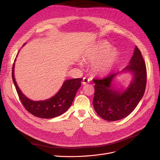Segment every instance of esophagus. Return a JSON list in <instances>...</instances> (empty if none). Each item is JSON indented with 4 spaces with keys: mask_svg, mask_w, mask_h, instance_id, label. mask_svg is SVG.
Masks as SVG:
<instances>
[{
    "mask_svg": "<svg viewBox=\"0 0 160 160\" xmlns=\"http://www.w3.org/2000/svg\"><path fill=\"white\" fill-rule=\"evenodd\" d=\"M89 78H86V77H84L83 78V80H82V83L83 85H86V84H87V83H88L89 82Z\"/></svg>",
    "mask_w": 160,
    "mask_h": 160,
    "instance_id": "obj_1",
    "label": "esophagus"
}]
</instances>
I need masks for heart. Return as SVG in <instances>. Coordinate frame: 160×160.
<instances>
[{
  "instance_id": "1",
  "label": "heart",
  "mask_w": 160,
  "mask_h": 160,
  "mask_svg": "<svg viewBox=\"0 0 160 160\" xmlns=\"http://www.w3.org/2000/svg\"><path fill=\"white\" fill-rule=\"evenodd\" d=\"M118 58V51L106 41L97 43L85 54L86 62L91 63L92 71L97 75H105L113 68ZM82 62L79 65H82Z\"/></svg>"
}]
</instances>
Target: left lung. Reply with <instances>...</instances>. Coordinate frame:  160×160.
I'll return each instance as SVG.
<instances>
[{"instance_id": "8db88e82", "label": "left lung", "mask_w": 160, "mask_h": 160, "mask_svg": "<svg viewBox=\"0 0 160 160\" xmlns=\"http://www.w3.org/2000/svg\"><path fill=\"white\" fill-rule=\"evenodd\" d=\"M130 71L133 79L124 91L112 89V82L118 73L102 79H93L95 95L93 104L97 113L104 120L114 121L130 115L144 95L147 84V69L140 50L136 47L129 64L121 71Z\"/></svg>"}]
</instances>
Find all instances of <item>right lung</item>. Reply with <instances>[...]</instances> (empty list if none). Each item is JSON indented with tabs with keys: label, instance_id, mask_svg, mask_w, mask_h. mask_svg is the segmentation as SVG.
Wrapping results in <instances>:
<instances>
[{
	"label": "right lung",
	"instance_id": "1",
	"mask_svg": "<svg viewBox=\"0 0 160 160\" xmlns=\"http://www.w3.org/2000/svg\"><path fill=\"white\" fill-rule=\"evenodd\" d=\"M14 65L15 63L12 67V79L21 102L28 112L39 118L50 119L61 115L70 108L81 86L82 78L67 80L60 91L52 98L41 101H33L22 93L17 84L13 74Z\"/></svg>",
	"mask_w": 160,
	"mask_h": 160
}]
</instances>
